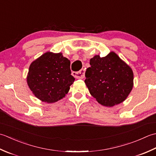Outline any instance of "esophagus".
<instances>
[{"label":"esophagus","mask_w":156,"mask_h":156,"mask_svg":"<svg viewBox=\"0 0 156 156\" xmlns=\"http://www.w3.org/2000/svg\"><path fill=\"white\" fill-rule=\"evenodd\" d=\"M73 75L77 79H83L85 77V69H82L78 72H73Z\"/></svg>","instance_id":"1"}]
</instances>
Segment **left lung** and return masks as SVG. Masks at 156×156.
<instances>
[{
  "label": "left lung",
  "instance_id": "8db88e82",
  "mask_svg": "<svg viewBox=\"0 0 156 156\" xmlns=\"http://www.w3.org/2000/svg\"><path fill=\"white\" fill-rule=\"evenodd\" d=\"M90 64L85 83L98 102L112 107L125 101L133 87L131 68L114 52L104 57L94 56Z\"/></svg>",
  "mask_w": 156,
  "mask_h": 156
}]
</instances>
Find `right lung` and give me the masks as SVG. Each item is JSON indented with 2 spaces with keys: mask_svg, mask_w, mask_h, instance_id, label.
I'll return each instance as SVG.
<instances>
[{
  "mask_svg": "<svg viewBox=\"0 0 156 156\" xmlns=\"http://www.w3.org/2000/svg\"><path fill=\"white\" fill-rule=\"evenodd\" d=\"M70 65L61 52H47L31 62L27 83L34 96L47 103L64 98L75 81Z\"/></svg>",
  "mask_w": 156,
  "mask_h": 156,
  "instance_id": "add662e5",
  "label": "right lung"
}]
</instances>
